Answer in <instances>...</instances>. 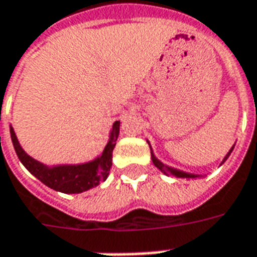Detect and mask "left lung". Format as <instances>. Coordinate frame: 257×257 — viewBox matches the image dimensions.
I'll return each instance as SVG.
<instances>
[{
	"label": "left lung",
	"mask_w": 257,
	"mask_h": 257,
	"mask_svg": "<svg viewBox=\"0 0 257 257\" xmlns=\"http://www.w3.org/2000/svg\"><path fill=\"white\" fill-rule=\"evenodd\" d=\"M148 146H150V150H151V159H153V163L155 165V166L161 170V172L163 173V174H166V176H173V177H177V178H197V177H203L200 176V174H193V173H188V172H184V170H180V169H176V167H172L169 166V165H165L163 162H161L159 159H158L157 157H155V154H154L153 151V147H151V144H150V142L147 140ZM235 144H233L231 146V148L229 150V153L226 154L225 158L222 159V162H220V165L223 162H226V159L230 157V154H231V151H233V148H234Z\"/></svg>",
	"instance_id": "8db88e82"
}]
</instances>
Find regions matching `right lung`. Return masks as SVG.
<instances>
[{
  "mask_svg": "<svg viewBox=\"0 0 257 257\" xmlns=\"http://www.w3.org/2000/svg\"><path fill=\"white\" fill-rule=\"evenodd\" d=\"M119 135V121H115L110 129L109 140L103 151L92 161L84 163H65V165H45L30 157L19 143L15 129L11 125V138L13 147L20 162L32 176H35L46 187L62 193H81L99 185L109 176L113 150Z\"/></svg>",
  "mask_w": 257,
  "mask_h": 257,
  "instance_id": "obj_1",
  "label": "right lung"
}]
</instances>
